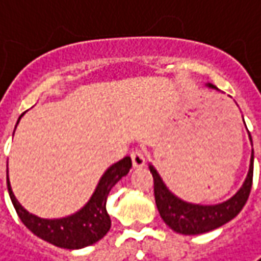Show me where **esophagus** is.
<instances>
[{"label":"esophagus","mask_w":261,"mask_h":261,"mask_svg":"<svg viewBox=\"0 0 261 261\" xmlns=\"http://www.w3.org/2000/svg\"><path fill=\"white\" fill-rule=\"evenodd\" d=\"M131 161H133V168L139 169V168H143L144 164H146V159H144V154L139 150H134L131 152Z\"/></svg>","instance_id":"34e87169"}]
</instances>
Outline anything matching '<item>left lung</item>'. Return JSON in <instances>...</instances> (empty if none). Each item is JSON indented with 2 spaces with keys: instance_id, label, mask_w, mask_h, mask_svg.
I'll list each match as a JSON object with an SVG mask.
<instances>
[{
  "instance_id": "left-lung-1",
  "label": "left lung",
  "mask_w": 261,
  "mask_h": 261,
  "mask_svg": "<svg viewBox=\"0 0 261 261\" xmlns=\"http://www.w3.org/2000/svg\"><path fill=\"white\" fill-rule=\"evenodd\" d=\"M206 86L213 90H219L212 83H206ZM248 137L253 146L250 133ZM253 168H254V150H251L250 166L243 186L232 197L216 204H200V203L186 201L174 194L166 186L164 178L158 172V169L152 164H149V169L153 176V186H154L156 207L159 210L161 218L172 231L184 235H198L221 228L222 225L232 221L247 203L253 184Z\"/></svg>"
}]
</instances>
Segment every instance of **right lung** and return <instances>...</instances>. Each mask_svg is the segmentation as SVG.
Here are the masks:
<instances>
[{
    "mask_svg": "<svg viewBox=\"0 0 261 261\" xmlns=\"http://www.w3.org/2000/svg\"><path fill=\"white\" fill-rule=\"evenodd\" d=\"M130 168L131 159L128 156L121 159L117 164L111 165L102 174L93 194L82 209L68 216L55 218V219L39 218L20 204L11 188V182L8 178V168H7V188L20 221L26 225L30 232L55 247L67 248V250H80L97 243L108 233L111 228V218L107 212V198L112 187L122 176L130 172Z\"/></svg>",
    "mask_w": 261,
    "mask_h": 261,
    "instance_id": "right-lung-1",
    "label": "right lung"
}]
</instances>
